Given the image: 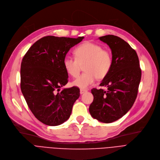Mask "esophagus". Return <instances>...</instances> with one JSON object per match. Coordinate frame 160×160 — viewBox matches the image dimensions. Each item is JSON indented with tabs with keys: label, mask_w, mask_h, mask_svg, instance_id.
<instances>
[{
	"label": "esophagus",
	"mask_w": 160,
	"mask_h": 160,
	"mask_svg": "<svg viewBox=\"0 0 160 160\" xmlns=\"http://www.w3.org/2000/svg\"><path fill=\"white\" fill-rule=\"evenodd\" d=\"M87 91V90H85V89H80V94H82L83 93L86 92Z\"/></svg>",
	"instance_id": "esophagus-1"
}]
</instances>
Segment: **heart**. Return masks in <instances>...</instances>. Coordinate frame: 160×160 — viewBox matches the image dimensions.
<instances>
[{
    "mask_svg": "<svg viewBox=\"0 0 160 160\" xmlns=\"http://www.w3.org/2000/svg\"><path fill=\"white\" fill-rule=\"evenodd\" d=\"M75 58L66 56L63 61L66 72L73 78L80 73L81 66L85 72L73 81V85L85 89L92 85L97 78L103 79L110 72L113 64L112 55L109 50L102 48L99 44L86 42L74 51Z\"/></svg>",
    "mask_w": 160,
    "mask_h": 160,
    "instance_id": "heart-1",
    "label": "heart"
}]
</instances>
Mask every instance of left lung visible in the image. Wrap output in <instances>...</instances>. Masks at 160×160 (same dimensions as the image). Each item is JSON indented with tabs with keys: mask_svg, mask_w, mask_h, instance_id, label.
<instances>
[{
	"mask_svg": "<svg viewBox=\"0 0 160 160\" xmlns=\"http://www.w3.org/2000/svg\"><path fill=\"white\" fill-rule=\"evenodd\" d=\"M99 39L110 47L113 64L100 84L107 90H91L94 100L89 112L100 122L109 123L122 118L132 106L137 97L141 69L136 51L123 39L112 35Z\"/></svg>",
	"mask_w": 160,
	"mask_h": 160,
	"instance_id": "1",
	"label": "left lung"
}]
</instances>
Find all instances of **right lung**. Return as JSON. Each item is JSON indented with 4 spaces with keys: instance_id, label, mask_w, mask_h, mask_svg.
<instances>
[{
    "instance_id": "add662e5",
    "label": "right lung",
    "mask_w": 160,
    "mask_h": 160,
    "mask_svg": "<svg viewBox=\"0 0 160 160\" xmlns=\"http://www.w3.org/2000/svg\"><path fill=\"white\" fill-rule=\"evenodd\" d=\"M77 39L44 37L36 41L23 56L21 63V91L35 117L42 123L57 126L70 117L72 108L80 96L79 89L60 88L68 81L63 61Z\"/></svg>"
}]
</instances>
